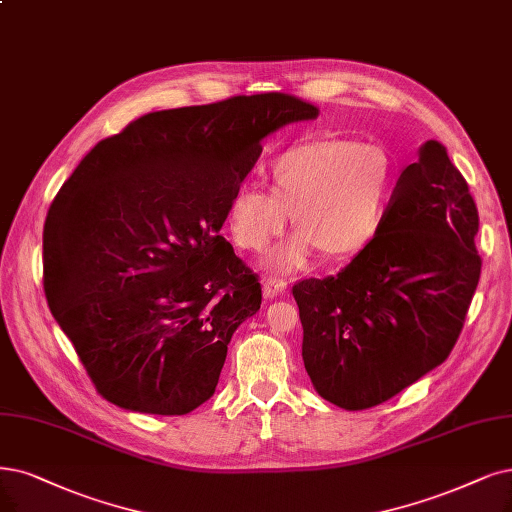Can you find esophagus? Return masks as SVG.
Instances as JSON below:
<instances>
[{
	"instance_id": "esophagus-1",
	"label": "esophagus",
	"mask_w": 512,
	"mask_h": 512,
	"mask_svg": "<svg viewBox=\"0 0 512 512\" xmlns=\"http://www.w3.org/2000/svg\"><path fill=\"white\" fill-rule=\"evenodd\" d=\"M287 285H289V282L285 278H276V276L274 278H266V280H263V295H266V297H276V295L287 291Z\"/></svg>"
}]
</instances>
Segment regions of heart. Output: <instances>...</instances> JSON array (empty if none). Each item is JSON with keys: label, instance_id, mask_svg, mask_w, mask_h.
<instances>
[{"label": "heart", "instance_id": "heart-1", "mask_svg": "<svg viewBox=\"0 0 512 512\" xmlns=\"http://www.w3.org/2000/svg\"><path fill=\"white\" fill-rule=\"evenodd\" d=\"M270 192L240 185L227 206L234 242L261 253L285 234L295 213L301 230L270 255L278 272L306 268L323 249L344 259L373 240L394 189V162L377 143L327 137L287 147L268 166Z\"/></svg>", "mask_w": 512, "mask_h": 512}]
</instances>
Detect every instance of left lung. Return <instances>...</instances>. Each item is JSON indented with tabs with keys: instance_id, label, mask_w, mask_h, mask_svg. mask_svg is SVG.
I'll return each mask as SVG.
<instances>
[{
	"instance_id": "1",
	"label": "left lung",
	"mask_w": 512,
	"mask_h": 512,
	"mask_svg": "<svg viewBox=\"0 0 512 512\" xmlns=\"http://www.w3.org/2000/svg\"><path fill=\"white\" fill-rule=\"evenodd\" d=\"M477 204L439 141L392 192L380 232L337 276L293 287L301 356L325 401L361 411L439 367L481 276Z\"/></svg>"
}]
</instances>
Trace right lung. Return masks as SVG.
Returning a JSON list of instances; mask_svg holds the SVG:
<instances>
[{
  "label": "right lung",
  "instance_id": "add662e5",
  "mask_svg": "<svg viewBox=\"0 0 512 512\" xmlns=\"http://www.w3.org/2000/svg\"><path fill=\"white\" fill-rule=\"evenodd\" d=\"M318 107L285 92L154 111L94 145L44 223V291L94 388L185 415L215 394L259 276L219 230L261 139Z\"/></svg>",
  "mask_w": 512,
  "mask_h": 512
}]
</instances>
